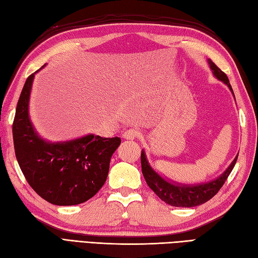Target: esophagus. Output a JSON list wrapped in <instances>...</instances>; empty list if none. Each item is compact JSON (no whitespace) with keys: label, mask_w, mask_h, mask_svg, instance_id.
<instances>
[{"label":"esophagus","mask_w":258,"mask_h":258,"mask_svg":"<svg viewBox=\"0 0 258 258\" xmlns=\"http://www.w3.org/2000/svg\"><path fill=\"white\" fill-rule=\"evenodd\" d=\"M123 139L125 140H134V139H138L140 136V132L138 130H134V128H128V130H125L123 134Z\"/></svg>","instance_id":"34e87169"}]
</instances>
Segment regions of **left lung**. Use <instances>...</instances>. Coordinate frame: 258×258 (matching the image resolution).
<instances>
[{"instance_id":"left-lung-1","label":"left lung","mask_w":258,"mask_h":258,"mask_svg":"<svg viewBox=\"0 0 258 258\" xmlns=\"http://www.w3.org/2000/svg\"><path fill=\"white\" fill-rule=\"evenodd\" d=\"M208 65L212 71L213 75L215 78L227 85L229 91L234 95V92L231 84H229L228 78L226 74L222 72L211 59H207ZM235 98V95H234ZM237 156L234 158V161L229 164V166L224 171L220 176L214 178L213 180L206 183H197V184H182L178 182L169 179L167 177H163L160 173H157L154 168L151 166V164L147 161L145 151L142 150L141 154V164H142V173L146 180L147 185L154 193L160 197L168 205L175 207H194L197 205H202L210 201L213 196L217 194V191L221 189L223 184L225 183L228 175L231 174L233 168L236 164Z\"/></svg>"}]
</instances>
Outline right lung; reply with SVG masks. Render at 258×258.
I'll list each match as a JSON object with an SVG mask.
<instances>
[{"instance_id":"add662e5","label":"right lung","mask_w":258,"mask_h":258,"mask_svg":"<svg viewBox=\"0 0 258 258\" xmlns=\"http://www.w3.org/2000/svg\"><path fill=\"white\" fill-rule=\"evenodd\" d=\"M38 71L27 78L16 106V160L27 183L43 200L58 206L78 205L92 199L105 183L111 157L120 139L93 134L64 142L43 139L29 113L32 84Z\"/></svg>"}]
</instances>
